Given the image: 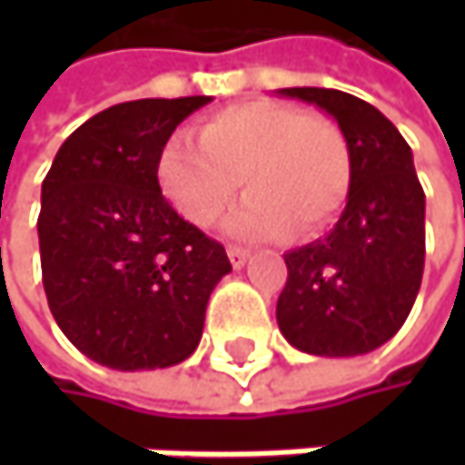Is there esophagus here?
<instances>
[{"label":"esophagus","mask_w":465,"mask_h":465,"mask_svg":"<svg viewBox=\"0 0 465 465\" xmlns=\"http://www.w3.org/2000/svg\"><path fill=\"white\" fill-rule=\"evenodd\" d=\"M229 261H232L233 269H242L247 263V250L242 247H229Z\"/></svg>","instance_id":"34e87169"}]
</instances>
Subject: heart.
Returning a JSON list of instances; mask_svg holds the SVG:
<instances>
[{"label":"heart","instance_id":"1","mask_svg":"<svg viewBox=\"0 0 465 465\" xmlns=\"http://www.w3.org/2000/svg\"><path fill=\"white\" fill-rule=\"evenodd\" d=\"M242 185L247 196L229 221L239 239L302 236L328 229L341 213L352 161L336 121L296 104L252 99L213 113L199 142L174 134L158 153L155 180L193 226H215Z\"/></svg>","mask_w":465,"mask_h":465}]
</instances>
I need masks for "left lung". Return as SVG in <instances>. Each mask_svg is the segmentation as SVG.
<instances>
[{
    "label": "left lung",
    "mask_w": 465,
    "mask_h": 465,
    "mask_svg": "<svg viewBox=\"0 0 465 465\" xmlns=\"http://www.w3.org/2000/svg\"><path fill=\"white\" fill-rule=\"evenodd\" d=\"M325 110L350 144L352 180L336 226L285 252L277 325L302 352L363 355L404 325L425 263V193L412 147L369 102L333 88H280Z\"/></svg>",
    "instance_id": "left-lung-1"
}]
</instances>
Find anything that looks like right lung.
<instances>
[{"label":"right lung","mask_w":465,"mask_h":465,"mask_svg":"<svg viewBox=\"0 0 465 465\" xmlns=\"http://www.w3.org/2000/svg\"><path fill=\"white\" fill-rule=\"evenodd\" d=\"M210 96L137 99L102 110L58 147L37 218L47 307L91 361L118 369L183 363L232 261L163 199L155 161Z\"/></svg>","instance_id":"1"}]
</instances>
